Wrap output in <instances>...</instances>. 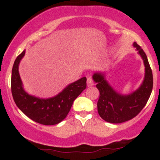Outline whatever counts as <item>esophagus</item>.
I'll return each instance as SVG.
<instances>
[{
	"instance_id": "obj_1",
	"label": "esophagus",
	"mask_w": 160,
	"mask_h": 160,
	"mask_svg": "<svg viewBox=\"0 0 160 160\" xmlns=\"http://www.w3.org/2000/svg\"><path fill=\"white\" fill-rule=\"evenodd\" d=\"M87 86H93L94 85V81H93V79L91 78V77H89V78H87Z\"/></svg>"
}]
</instances>
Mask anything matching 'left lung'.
<instances>
[{"mask_svg": "<svg viewBox=\"0 0 160 160\" xmlns=\"http://www.w3.org/2000/svg\"><path fill=\"white\" fill-rule=\"evenodd\" d=\"M142 58L145 66L144 81L140 87L129 95L117 92L104 78L102 73H95L92 78L100 92L97 103L100 117L111 123H121L130 120L144 108L153 89V73L148 57L136 42L133 43Z\"/></svg>", "mask_w": 160, "mask_h": 160, "instance_id": "8db88e82", "label": "left lung"}]
</instances>
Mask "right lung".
Here are the masks:
<instances>
[{
	"label": "right lung",
	"mask_w": 160,
	"mask_h": 160,
	"mask_svg": "<svg viewBox=\"0 0 160 160\" xmlns=\"http://www.w3.org/2000/svg\"><path fill=\"white\" fill-rule=\"evenodd\" d=\"M25 50L14 62L11 77V91L18 108L34 120L42 125L50 126L62 122L67 117L74 101L86 88V78H82L49 98H40L30 95L24 90L19 73V65Z\"/></svg>",
	"instance_id": "1"
}]
</instances>
